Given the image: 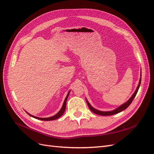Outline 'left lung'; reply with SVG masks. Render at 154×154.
I'll use <instances>...</instances> for the list:
<instances>
[{
    "label": "left lung",
    "instance_id": "obj_1",
    "mask_svg": "<svg viewBox=\"0 0 154 154\" xmlns=\"http://www.w3.org/2000/svg\"><path fill=\"white\" fill-rule=\"evenodd\" d=\"M141 78H140V80H139V84H138V86L136 88V91L134 92V93L133 94V95L132 96V97H130V98L126 102V103H125L124 104H123L122 105H121L120 106H119L118 108H117L116 109L112 110V111H108V112H102V111H100L98 110H96L94 108H93V107L90 105V103H88V101L86 100L87 101V103L88 104V107H89L90 110L93 112L97 114V115H101V116H111V115H114V114H118L119 112H122L123 110H124L125 109H126L127 108V107L130 105V103H132L133 100L134 99L135 96H136L137 93V91L139 90V86H140V84H141Z\"/></svg>",
    "mask_w": 154,
    "mask_h": 154
}]
</instances>
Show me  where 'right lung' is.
<instances>
[{
  "label": "right lung",
  "instance_id": "1",
  "mask_svg": "<svg viewBox=\"0 0 154 154\" xmlns=\"http://www.w3.org/2000/svg\"><path fill=\"white\" fill-rule=\"evenodd\" d=\"M69 93H70V91L68 92V94H67V96H66V99H65V100H64V102H63V105H62V109H60V110L58 112L57 114L54 115V116H52V117L47 118H38V117H36V116H32V115L29 114V113H27V112H27V114H28L30 116H31V117L34 118H36V119H40V120H43V121H51V120L57 119L59 118L60 117H61L62 115L64 113L65 110H66V102H67V98H68V96H69Z\"/></svg>",
  "mask_w": 154,
  "mask_h": 154
}]
</instances>
